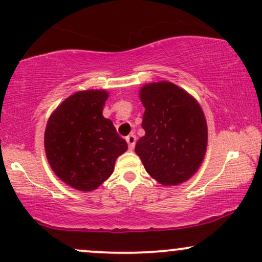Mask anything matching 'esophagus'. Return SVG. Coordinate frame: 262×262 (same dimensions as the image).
<instances>
[{"instance_id":"34e87169","label":"esophagus","mask_w":262,"mask_h":262,"mask_svg":"<svg viewBox=\"0 0 262 262\" xmlns=\"http://www.w3.org/2000/svg\"><path fill=\"white\" fill-rule=\"evenodd\" d=\"M127 143H128V146H129V149H134V146H135V141H137V137H135L134 134H130V135H128L127 137Z\"/></svg>"}]
</instances>
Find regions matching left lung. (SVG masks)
I'll return each instance as SVG.
<instances>
[{
  "mask_svg": "<svg viewBox=\"0 0 262 262\" xmlns=\"http://www.w3.org/2000/svg\"><path fill=\"white\" fill-rule=\"evenodd\" d=\"M145 135L135 152L146 172L165 187L187 182L198 172L207 147L203 108L184 89L171 81L141 86Z\"/></svg>",
  "mask_w": 262,
  "mask_h": 262,
  "instance_id": "obj_1",
  "label": "left lung"
}]
</instances>
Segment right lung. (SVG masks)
<instances>
[{"instance_id": "add662e5", "label": "right lung", "mask_w": 262, "mask_h": 262, "mask_svg": "<svg viewBox=\"0 0 262 262\" xmlns=\"http://www.w3.org/2000/svg\"><path fill=\"white\" fill-rule=\"evenodd\" d=\"M108 93L83 90L52 112L45 129V152L55 174L80 191L95 190L112 174L128 145L102 116Z\"/></svg>"}]
</instances>
